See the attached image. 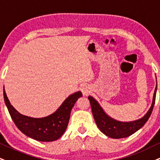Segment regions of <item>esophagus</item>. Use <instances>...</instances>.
I'll list each match as a JSON object with an SVG mask.
<instances>
[{"label":"esophagus","instance_id":"esophagus-1","mask_svg":"<svg viewBox=\"0 0 160 160\" xmlns=\"http://www.w3.org/2000/svg\"><path fill=\"white\" fill-rule=\"evenodd\" d=\"M81 92L84 96H88V95H89L91 92H92V90H91L89 86H88V85H83L81 87Z\"/></svg>","mask_w":160,"mask_h":160}]
</instances>
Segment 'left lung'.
Returning a JSON list of instances; mask_svg holds the SVG:
<instances>
[{
    "mask_svg": "<svg viewBox=\"0 0 160 160\" xmlns=\"http://www.w3.org/2000/svg\"><path fill=\"white\" fill-rule=\"evenodd\" d=\"M156 92H157V86H156L154 94H153L152 105L146 114L139 120L126 122H120V121L111 118L104 112L98 102L92 97L88 96V98L89 100L91 107H92L94 120L101 132L111 138L120 139L128 137L134 134L146 123L152 113L153 106H154Z\"/></svg>",
    "mask_w": 160,
    "mask_h": 160,
    "instance_id": "left-lung-1",
    "label": "left lung"
}]
</instances>
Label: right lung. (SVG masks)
<instances>
[{
	"mask_svg": "<svg viewBox=\"0 0 160 160\" xmlns=\"http://www.w3.org/2000/svg\"><path fill=\"white\" fill-rule=\"evenodd\" d=\"M82 95L80 92L74 93L66 98L52 114L43 118H32L22 115L15 110L10 103L3 88L6 106L16 126L27 137L40 142L57 140L64 134L69 121L71 111Z\"/></svg>",
	"mask_w": 160,
	"mask_h": 160,
	"instance_id": "1",
	"label": "right lung"
}]
</instances>
